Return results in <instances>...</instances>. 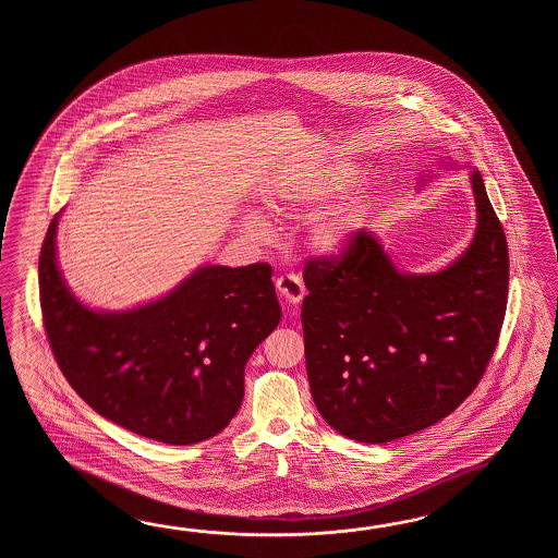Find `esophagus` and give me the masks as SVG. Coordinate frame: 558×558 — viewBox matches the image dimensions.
<instances>
[{"mask_svg":"<svg viewBox=\"0 0 558 558\" xmlns=\"http://www.w3.org/2000/svg\"><path fill=\"white\" fill-rule=\"evenodd\" d=\"M275 284H277V291H279L281 299H283L287 305H291V307L299 305L301 299L305 296V284H303L299 275H281V277H277Z\"/></svg>","mask_w":558,"mask_h":558,"instance_id":"obj_1","label":"esophagus"}]
</instances>
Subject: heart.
<instances>
[{
  "label": "heart",
  "mask_w": 558,
  "mask_h": 558,
  "mask_svg": "<svg viewBox=\"0 0 558 558\" xmlns=\"http://www.w3.org/2000/svg\"><path fill=\"white\" fill-rule=\"evenodd\" d=\"M359 178V167L349 161H335L317 167L295 181H287L274 190L269 197V209L283 219H301L319 214L341 197ZM367 195L359 193L335 205L311 227L313 245L325 255H341L349 250L359 227L365 219ZM243 231L251 239L265 241L271 238V226L262 215H250L243 221Z\"/></svg>",
  "instance_id": "1"
}]
</instances>
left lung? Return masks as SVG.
I'll return each instance as SVG.
<instances>
[{"label":"left lung","mask_w":558,"mask_h":558,"mask_svg":"<svg viewBox=\"0 0 558 558\" xmlns=\"http://www.w3.org/2000/svg\"><path fill=\"white\" fill-rule=\"evenodd\" d=\"M471 245L437 274H403L356 231L339 257L308 259L301 320L320 416L359 442H389L451 415L495 353L507 311L509 247L481 173H471Z\"/></svg>","instance_id":"1"}]
</instances>
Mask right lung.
Here are the masks:
<instances>
[{
    "label": "right lung",
    "instance_id": "add662e5",
    "mask_svg": "<svg viewBox=\"0 0 558 558\" xmlns=\"http://www.w3.org/2000/svg\"><path fill=\"white\" fill-rule=\"evenodd\" d=\"M58 221L39 253V301L73 391L147 439L195 445L221 433L243 401L245 363L281 319L271 265H205L142 307L94 311L61 277Z\"/></svg>",
    "mask_w": 558,
    "mask_h": 558
}]
</instances>
